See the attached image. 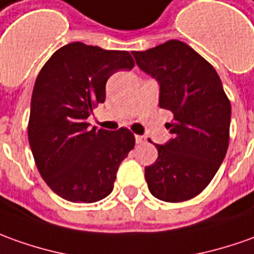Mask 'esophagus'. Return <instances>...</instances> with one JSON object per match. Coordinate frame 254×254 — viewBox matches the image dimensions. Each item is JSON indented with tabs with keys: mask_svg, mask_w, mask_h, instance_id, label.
<instances>
[{
	"mask_svg": "<svg viewBox=\"0 0 254 254\" xmlns=\"http://www.w3.org/2000/svg\"><path fill=\"white\" fill-rule=\"evenodd\" d=\"M135 141H137V144H144L145 137H142V135H135Z\"/></svg>",
	"mask_w": 254,
	"mask_h": 254,
	"instance_id": "1",
	"label": "esophagus"
}]
</instances>
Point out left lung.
Here are the masks:
<instances>
[{"label": "left lung", "instance_id": "obj_1", "mask_svg": "<svg viewBox=\"0 0 254 254\" xmlns=\"http://www.w3.org/2000/svg\"><path fill=\"white\" fill-rule=\"evenodd\" d=\"M132 55L160 85L159 106L173 113L167 123L173 138L156 145V162L145 167L148 188L170 203L192 199L210 184L225 157L230 99L214 67L183 41L170 40Z\"/></svg>", "mask_w": 254, "mask_h": 254}]
</instances>
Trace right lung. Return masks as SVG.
<instances>
[{
	"label": "right lung",
	"instance_id": "add662e5",
	"mask_svg": "<svg viewBox=\"0 0 254 254\" xmlns=\"http://www.w3.org/2000/svg\"><path fill=\"white\" fill-rule=\"evenodd\" d=\"M132 67L127 51L70 43L54 52L37 76L29 144L44 181L69 202L94 203L108 196L119 166L135 145L126 127L98 130L87 123L105 102L108 78Z\"/></svg>",
	"mask_w": 254,
	"mask_h": 254
}]
</instances>
